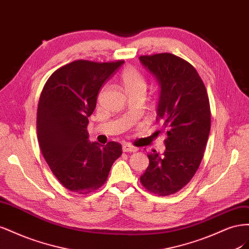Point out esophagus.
Instances as JSON below:
<instances>
[{"mask_svg":"<svg viewBox=\"0 0 249 249\" xmlns=\"http://www.w3.org/2000/svg\"><path fill=\"white\" fill-rule=\"evenodd\" d=\"M123 150H124V152H125V153H135V152H137L138 148L137 147H134V146H132L130 144H124L123 145Z\"/></svg>","mask_w":249,"mask_h":249,"instance_id":"1","label":"esophagus"}]
</instances>
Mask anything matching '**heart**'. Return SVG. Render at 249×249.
I'll return each mask as SVG.
<instances>
[{
  "instance_id": "1",
  "label": "heart",
  "mask_w": 249,
  "mask_h": 249,
  "mask_svg": "<svg viewBox=\"0 0 249 249\" xmlns=\"http://www.w3.org/2000/svg\"><path fill=\"white\" fill-rule=\"evenodd\" d=\"M120 82L127 94L145 91V80L134 66H126L120 73Z\"/></svg>"
}]
</instances>
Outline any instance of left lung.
Returning a JSON list of instances; mask_svg holds the SVG:
<instances>
[{"instance_id":"1","label":"left lung","mask_w":249,"mask_h":249,"mask_svg":"<svg viewBox=\"0 0 249 249\" xmlns=\"http://www.w3.org/2000/svg\"><path fill=\"white\" fill-rule=\"evenodd\" d=\"M156 77L160 90L157 120L167 127L163 155L153 150L140 177L144 188L159 196L178 192L198 169L211 129V110L205 84L196 70L170 53L140 56Z\"/></svg>"}]
</instances>
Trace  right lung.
I'll return each instance as SVG.
<instances>
[{"label":"right lung","mask_w":249,"mask_h":249,"mask_svg":"<svg viewBox=\"0 0 249 249\" xmlns=\"http://www.w3.org/2000/svg\"><path fill=\"white\" fill-rule=\"evenodd\" d=\"M124 61L77 60L57 70L47 81L37 109V137L41 153L66 189L87 194L99 189L122 144L90 142L88 117L96 106L101 87Z\"/></svg>","instance_id":"add662e5"}]
</instances>
